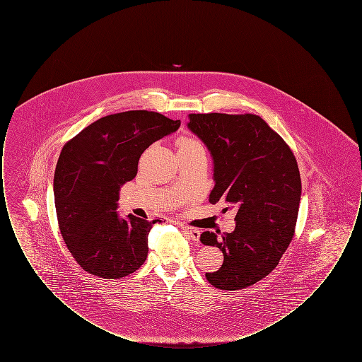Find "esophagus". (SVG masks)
Instances as JSON below:
<instances>
[{
    "mask_svg": "<svg viewBox=\"0 0 362 362\" xmlns=\"http://www.w3.org/2000/svg\"><path fill=\"white\" fill-rule=\"evenodd\" d=\"M183 232L186 233V236L189 238L191 240H199V236H201V232L195 228H189V226H183Z\"/></svg>",
    "mask_w": 362,
    "mask_h": 362,
    "instance_id": "1",
    "label": "esophagus"
}]
</instances>
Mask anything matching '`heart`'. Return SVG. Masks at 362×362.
<instances>
[{"label": "heart", "instance_id": "heart-1", "mask_svg": "<svg viewBox=\"0 0 362 362\" xmlns=\"http://www.w3.org/2000/svg\"><path fill=\"white\" fill-rule=\"evenodd\" d=\"M198 145H201L197 139H191V138H180L179 139V142H177V146H179V149H182V148H189V146H198ZM202 146V145H201Z\"/></svg>", "mask_w": 362, "mask_h": 362}]
</instances>
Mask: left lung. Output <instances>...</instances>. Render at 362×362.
Wrapping results in <instances>:
<instances>
[{
  "instance_id": "1",
  "label": "left lung",
  "mask_w": 362,
  "mask_h": 362,
  "mask_svg": "<svg viewBox=\"0 0 362 362\" xmlns=\"http://www.w3.org/2000/svg\"><path fill=\"white\" fill-rule=\"evenodd\" d=\"M187 127L213 158L209 202L236 211L230 233L204 232L201 243L223 251L207 281L223 291L257 284L276 269L293 239L301 197L296 157L258 115L189 114Z\"/></svg>"
}]
</instances>
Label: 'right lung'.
Wrapping results in <instances>:
<instances>
[{
    "instance_id": "right-lung-1",
    "label": "right lung",
    "mask_w": 362,
    "mask_h": 362,
    "mask_svg": "<svg viewBox=\"0 0 362 362\" xmlns=\"http://www.w3.org/2000/svg\"><path fill=\"white\" fill-rule=\"evenodd\" d=\"M179 126L153 111H126L90 123L62 148L54 173L57 217L70 254L86 273L115 279L146 260L155 220L121 217L119 191L136 177L144 151Z\"/></svg>"
}]
</instances>
